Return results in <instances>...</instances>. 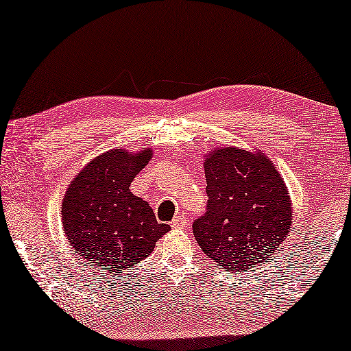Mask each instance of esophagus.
Here are the masks:
<instances>
[{
  "instance_id": "esophagus-1",
  "label": "esophagus",
  "mask_w": 351,
  "mask_h": 351,
  "mask_svg": "<svg viewBox=\"0 0 351 351\" xmlns=\"http://www.w3.org/2000/svg\"><path fill=\"white\" fill-rule=\"evenodd\" d=\"M186 223H188V219L182 215V217H177L171 221V228H185Z\"/></svg>"
}]
</instances>
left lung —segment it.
<instances>
[{
	"instance_id": "8db88e82",
	"label": "left lung",
	"mask_w": 351,
	"mask_h": 351,
	"mask_svg": "<svg viewBox=\"0 0 351 351\" xmlns=\"http://www.w3.org/2000/svg\"><path fill=\"white\" fill-rule=\"evenodd\" d=\"M207 212L193 223L201 250L229 271L269 261L290 232L292 204L265 155L221 147L204 161Z\"/></svg>"
}]
</instances>
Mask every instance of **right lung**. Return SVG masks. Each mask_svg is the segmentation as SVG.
Returning a JSON list of instances; mask_svg holds the SVG:
<instances>
[{"label":"right lung","mask_w":351,"mask_h":351,"mask_svg":"<svg viewBox=\"0 0 351 351\" xmlns=\"http://www.w3.org/2000/svg\"><path fill=\"white\" fill-rule=\"evenodd\" d=\"M152 158V150L114 149L94 158L75 177L62 201V226L86 267L104 276L133 267L169 230L152 207L130 191V183Z\"/></svg>","instance_id":"1"}]
</instances>
